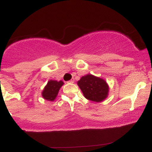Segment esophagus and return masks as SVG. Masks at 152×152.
I'll list each match as a JSON object with an SVG mask.
<instances>
[{
  "label": "esophagus",
  "mask_w": 152,
  "mask_h": 152,
  "mask_svg": "<svg viewBox=\"0 0 152 152\" xmlns=\"http://www.w3.org/2000/svg\"><path fill=\"white\" fill-rule=\"evenodd\" d=\"M68 82H69V83H74V78H73V79L70 80V81H68Z\"/></svg>",
  "instance_id": "34e87169"
}]
</instances>
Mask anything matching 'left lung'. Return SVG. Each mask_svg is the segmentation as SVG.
I'll return each instance as SVG.
<instances>
[{
    "label": "left lung",
    "mask_w": 152,
    "mask_h": 152,
    "mask_svg": "<svg viewBox=\"0 0 152 152\" xmlns=\"http://www.w3.org/2000/svg\"><path fill=\"white\" fill-rule=\"evenodd\" d=\"M85 98L95 102H101L108 96L109 86L103 78L91 74L82 76L78 81Z\"/></svg>",
    "instance_id": "obj_1"
}]
</instances>
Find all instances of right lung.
I'll list each match as a JSON object with an SVG mask.
<instances>
[{
  "label": "right lung",
  "instance_id": "add662e5",
  "mask_svg": "<svg viewBox=\"0 0 152 152\" xmlns=\"http://www.w3.org/2000/svg\"><path fill=\"white\" fill-rule=\"evenodd\" d=\"M64 82L62 81H55V80H50L48 81V83L45 86L44 89L42 91V96L46 100L53 102L56 98L57 95Z\"/></svg>",
  "mask_w": 152,
  "mask_h": 152
}]
</instances>
